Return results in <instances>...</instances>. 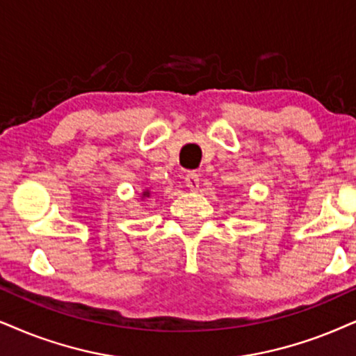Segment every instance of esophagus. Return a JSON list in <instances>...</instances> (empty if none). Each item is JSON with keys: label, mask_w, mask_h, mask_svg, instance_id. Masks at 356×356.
<instances>
[{"label": "esophagus", "mask_w": 356, "mask_h": 356, "mask_svg": "<svg viewBox=\"0 0 356 356\" xmlns=\"http://www.w3.org/2000/svg\"><path fill=\"white\" fill-rule=\"evenodd\" d=\"M186 184H187L188 188H192V191H197V188H199V184H200L199 174L193 172V170H192V172H188L186 175Z\"/></svg>", "instance_id": "obj_1"}]
</instances>
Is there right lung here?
Segmentation results:
<instances>
[{
	"mask_svg": "<svg viewBox=\"0 0 356 356\" xmlns=\"http://www.w3.org/2000/svg\"><path fill=\"white\" fill-rule=\"evenodd\" d=\"M145 195H149V192H145Z\"/></svg>",
	"mask_w": 356,
	"mask_h": 356,
	"instance_id": "add662e5",
	"label": "right lung"
}]
</instances>
